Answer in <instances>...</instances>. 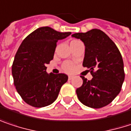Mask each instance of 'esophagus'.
<instances>
[{
    "label": "esophagus",
    "mask_w": 131,
    "mask_h": 131,
    "mask_svg": "<svg viewBox=\"0 0 131 131\" xmlns=\"http://www.w3.org/2000/svg\"><path fill=\"white\" fill-rule=\"evenodd\" d=\"M73 76H71V75H69V76H68V79H69V80H71V79H73Z\"/></svg>",
    "instance_id": "esophagus-1"
}]
</instances>
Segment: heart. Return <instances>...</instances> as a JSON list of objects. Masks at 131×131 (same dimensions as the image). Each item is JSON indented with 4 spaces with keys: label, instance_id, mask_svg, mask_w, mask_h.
<instances>
[{
    "label": "heart",
    "instance_id": "1",
    "mask_svg": "<svg viewBox=\"0 0 131 131\" xmlns=\"http://www.w3.org/2000/svg\"><path fill=\"white\" fill-rule=\"evenodd\" d=\"M74 41H77V40H74ZM74 68H75L74 64L71 62H65L62 65L63 70L67 73H72L74 70Z\"/></svg>",
    "mask_w": 131,
    "mask_h": 131
}]
</instances>
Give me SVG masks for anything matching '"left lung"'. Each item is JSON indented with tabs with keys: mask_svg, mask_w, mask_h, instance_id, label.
<instances>
[{
	"mask_svg": "<svg viewBox=\"0 0 131 131\" xmlns=\"http://www.w3.org/2000/svg\"><path fill=\"white\" fill-rule=\"evenodd\" d=\"M85 46L82 65L89 68L93 78L81 77L82 85L77 89L79 101L91 108L99 109L110 104L119 94L125 80L122 54L114 42L102 30L92 29L76 33Z\"/></svg>",
	"mask_w": 131,
	"mask_h": 131,
	"instance_id": "1",
	"label": "left lung"
}]
</instances>
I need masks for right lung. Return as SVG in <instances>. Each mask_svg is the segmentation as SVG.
Instances as JSON below:
<instances>
[{
	"label": "right lung",
	"instance_id": "add662e5",
	"mask_svg": "<svg viewBox=\"0 0 131 131\" xmlns=\"http://www.w3.org/2000/svg\"><path fill=\"white\" fill-rule=\"evenodd\" d=\"M71 34L41 27L22 41L12 67L14 85L23 101L34 107L52 104L68 79L64 73H46V64L53 59L57 42Z\"/></svg>",
	"mask_w": 131,
	"mask_h": 131
}]
</instances>
